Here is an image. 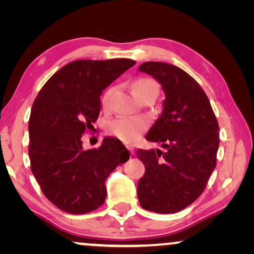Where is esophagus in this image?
Here are the masks:
<instances>
[{
	"mask_svg": "<svg viewBox=\"0 0 254 254\" xmlns=\"http://www.w3.org/2000/svg\"><path fill=\"white\" fill-rule=\"evenodd\" d=\"M126 148L130 151L131 155L134 154V147H133V145H131V144H126Z\"/></svg>",
	"mask_w": 254,
	"mask_h": 254,
	"instance_id": "obj_1",
	"label": "esophagus"
}]
</instances>
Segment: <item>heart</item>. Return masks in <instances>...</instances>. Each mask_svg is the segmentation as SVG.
I'll list each match as a JSON object with an SVG mask.
<instances>
[{
    "instance_id": "1",
    "label": "heart",
    "mask_w": 254,
    "mask_h": 254,
    "mask_svg": "<svg viewBox=\"0 0 254 254\" xmlns=\"http://www.w3.org/2000/svg\"><path fill=\"white\" fill-rule=\"evenodd\" d=\"M134 95L140 98L142 95L149 91L158 92V86L154 79L141 77L135 79L131 84ZM114 92V88L107 89L102 97V105L107 107L110 100L112 98ZM148 128V123L140 118H117V119L111 120L107 124L106 129L111 135L121 138L123 141L131 142L140 136L143 131Z\"/></svg>"
}]
</instances>
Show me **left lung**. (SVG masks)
Segmentation results:
<instances>
[{
	"mask_svg": "<svg viewBox=\"0 0 254 254\" xmlns=\"http://www.w3.org/2000/svg\"><path fill=\"white\" fill-rule=\"evenodd\" d=\"M138 69L165 92L162 116L145 136L164 150L136 151L145 166L138 201L145 210L177 213L201 195L216 166L218 123L206 92L183 69L164 62H144Z\"/></svg>",
	"mask_w": 254,
	"mask_h": 254,
	"instance_id": "obj_1",
	"label": "left lung"
}]
</instances>
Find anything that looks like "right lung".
I'll return each mask as SVG.
<instances>
[{"mask_svg":"<svg viewBox=\"0 0 254 254\" xmlns=\"http://www.w3.org/2000/svg\"><path fill=\"white\" fill-rule=\"evenodd\" d=\"M129 59L77 60L58 70L38 93L29 120L31 171L44 195L69 214L96 210L106 199L105 180L129 152L105 137L98 148L83 149L100 112V96L127 69Z\"/></svg>","mask_w":254,"mask_h":254,"instance_id":"obj_1","label":"right lung"}]
</instances>
